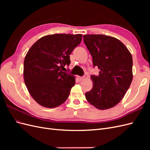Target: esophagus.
Here are the masks:
<instances>
[{"mask_svg": "<svg viewBox=\"0 0 150 150\" xmlns=\"http://www.w3.org/2000/svg\"><path fill=\"white\" fill-rule=\"evenodd\" d=\"M78 80L79 81H83L85 78V76H78Z\"/></svg>", "mask_w": 150, "mask_h": 150, "instance_id": "esophagus-1", "label": "esophagus"}]
</instances>
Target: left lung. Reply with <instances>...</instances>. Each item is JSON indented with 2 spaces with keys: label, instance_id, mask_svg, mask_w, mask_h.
<instances>
[{
  "label": "left lung",
  "instance_id": "1",
  "mask_svg": "<svg viewBox=\"0 0 150 150\" xmlns=\"http://www.w3.org/2000/svg\"><path fill=\"white\" fill-rule=\"evenodd\" d=\"M99 75L91 76L93 86L86 93L87 101L99 110L116 106L124 97L133 79V58L120 40L102 34L83 35Z\"/></svg>",
  "mask_w": 150,
  "mask_h": 150
}]
</instances>
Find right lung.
Here are the masks:
<instances>
[{"instance_id":"add662e5","label":"right lung","mask_w":150,"mask_h":150,"mask_svg":"<svg viewBox=\"0 0 150 150\" xmlns=\"http://www.w3.org/2000/svg\"><path fill=\"white\" fill-rule=\"evenodd\" d=\"M82 34H55L44 36L29 49L24 59V83L40 105L57 107L69 97L75 77L64 72L69 55L81 43Z\"/></svg>"}]
</instances>
